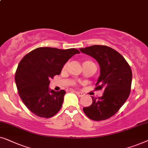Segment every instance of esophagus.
<instances>
[{
  "instance_id": "34e87169",
  "label": "esophagus",
  "mask_w": 148,
  "mask_h": 148,
  "mask_svg": "<svg viewBox=\"0 0 148 148\" xmlns=\"http://www.w3.org/2000/svg\"><path fill=\"white\" fill-rule=\"evenodd\" d=\"M75 92H76V94L79 96V97H82V96H84V93L81 92H78V91H75Z\"/></svg>"
}]
</instances>
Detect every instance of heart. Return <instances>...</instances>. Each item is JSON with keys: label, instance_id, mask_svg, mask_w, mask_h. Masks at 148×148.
I'll return each mask as SVG.
<instances>
[{"label": "heart", "instance_id": "b5f03b06", "mask_svg": "<svg viewBox=\"0 0 148 148\" xmlns=\"http://www.w3.org/2000/svg\"><path fill=\"white\" fill-rule=\"evenodd\" d=\"M93 64V63L91 61H90V60H84V61L83 62V64H83V65H86V64ZM66 67H67V64H66L64 66L63 70L66 69Z\"/></svg>", "mask_w": 148, "mask_h": 148}]
</instances>
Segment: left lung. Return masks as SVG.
<instances>
[{
    "label": "left lung",
    "mask_w": 148,
    "mask_h": 148,
    "mask_svg": "<svg viewBox=\"0 0 148 148\" xmlns=\"http://www.w3.org/2000/svg\"><path fill=\"white\" fill-rule=\"evenodd\" d=\"M80 51L95 58L99 63L100 76L96 89L104 90L101 97H92V105L83 108V111L92 120L107 119L119 110L130 96L132 70L119 53L106 45H92L80 48Z\"/></svg>",
    "instance_id": "obj_1"
}]
</instances>
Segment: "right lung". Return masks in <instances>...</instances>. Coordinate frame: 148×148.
Here are the masks:
<instances>
[{"label":"right lung","instance_id":"obj_1","mask_svg":"<svg viewBox=\"0 0 148 148\" xmlns=\"http://www.w3.org/2000/svg\"><path fill=\"white\" fill-rule=\"evenodd\" d=\"M78 49L38 47L25 56L18 64L14 80L25 105L35 115L49 118L61 109L65 90L49 87L51 78L59 75L65 64Z\"/></svg>","mask_w":148,"mask_h":148}]
</instances>
